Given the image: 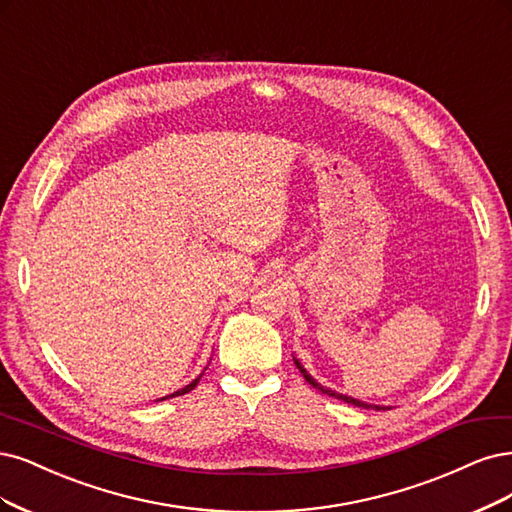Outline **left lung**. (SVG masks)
Instances as JSON below:
<instances>
[{"instance_id": "obj_1", "label": "left lung", "mask_w": 512, "mask_h": 512, "mask_svg": "<svg viewBox=\"0 0 512 512\" xmlns=\"http://www.w3.org/2000/svg\"><path fill=\"white\" fill-rule=\"evenodd\" d=\"M294 364H296V368L301 370L303 373V377H305V381L309 383V385H313L317 392H322V394H326V396H332V398H339V400H343V402H347V404H354V407H362V409H390V407H381V404H368V402H362V400H358V398H351V396H347V394H339V392H334V390H330V387H324L322 383H317L309 373H307V368L301 364V360L298 358H294Z\"/></svg>"}]
</instances>
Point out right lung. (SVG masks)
<instances>
[{
    "label": "right lung",
    "instance_id": "right-lung-1",
    "mask_svg": "<svg viewBox=\"0 0 512 512\" xmlns=\"http://www.w3.org/2000/svg\"><path fill=\"white\" fill-rule=\"evenodd\" d=\"M199 379H201V375L195 379V381H190L186 387H182V390H178V392H173V394H169V396H182V394H186V392H190V390H195L197 387V383H199ZM169 396H163L161 400H167Z\"/></svg>",
    "mask_w": 512,
    "mask_h": 512
}]
</instances>
